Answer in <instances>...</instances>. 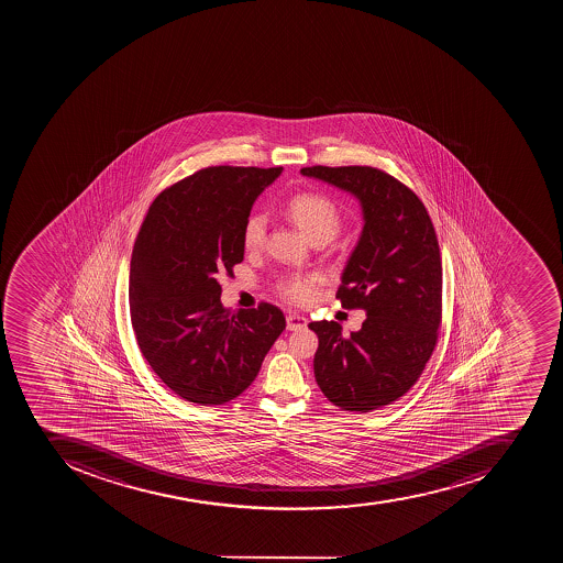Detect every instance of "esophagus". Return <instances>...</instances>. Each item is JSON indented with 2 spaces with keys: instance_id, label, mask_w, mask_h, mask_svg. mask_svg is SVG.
Masks as SVG:
<instances>
[{
  "instance_id": "1",
  "label": "esophagus",
  "mask_w": 563,
  "mask_h": 563,
  "mask_svg": "<svg viewBox=\"0 0 563 563\" xmlns=\"http://www.w3.org/2000/svg\"><path fill=\"white\" fill-rule=\"evenodd\" d=\"M308 325V319L301 314L288 313L287 314V329L288 331H301Z\"/></svg>"
}]
</instances>
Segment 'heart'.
<instances>
[{"mask_svg": "<svg viewBox=\"0 0 563 563\" xmlns=\"http://www.w3.org/2000/svg\"><path fill=\"white\" fill-rule=\"evenodd\" d=\"M287 217L294 225L308 235L313 243H328L340 231L341 218L336 206L317 194H299L288 200ZM267 240V220L262 214H253L243 229L244 249L250 252L261 250ZM320 284L319 275H290L279 279L278 294L290 305H310L314 290Z\"/></svg>", "mask_w": 563, "mask_h": 563, "instance_id": "1", "label": "heart"}]
</instances>
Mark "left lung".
I'll return each mask as SVG.
<instances>
[{
    "instance_id": "obj_1",
    "label": "left lung",
    "mask_w": 563,
    "mask_h": 563,
    "mask_svg": "<svg viewBox=\"0 0 563 563\" xmlns=\"http://www.w3.org/2000/svg\"><path fill=\"white\" fill-rule=\"evenodd\" d=\"M302 176L357 199L363 231L341 275L343 308L366 320L343 336L338 322H311L319 336L314 378L349 412L390 405L421 377L439 340L442 261L430 214L410 188L373 167L301 168Z\"/></svg>"
}]
</instances>
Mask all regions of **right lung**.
<instances>
[{"label":"right lung","mask_w":563,"mask_h":563,"mask_svg":"<svg viewBox=\"0 0 563 563\" xmlns=\"http://www.w3.org/2000/svg\"><path fill=\"white\" fill-rule=\"evenodd\" d=\"M284 168H202L156 197L130 261L129 301L139 349L179 398L223 405L255 380L284 332L279 308L232 311L223 275L244 257L253 202Z\"/></svg>","instance_id":"add662e5"}]
</instances>
